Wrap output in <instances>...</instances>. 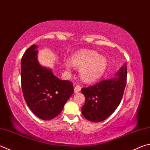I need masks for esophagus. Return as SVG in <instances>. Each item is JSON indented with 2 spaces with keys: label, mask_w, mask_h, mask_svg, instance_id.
<instances>
[{
  "label": "esophagus",
  "mask_w": 150,
  "mask_h": 150,
  "mask_svg": "<svg viewBox=\"0 0 150 150\" xmlns=\"http://www.w3.org/2000/svg\"><path fill=\"white\" fill-rule=\"evenodd\" d=\"M81 89V86L80 85H76L74 88L75 93H77V92H80Z\"/></svg>",
  "instance_id": "1"
}]
</instances>
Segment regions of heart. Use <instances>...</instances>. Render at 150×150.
Returning <instances> with one entry per match:
<instances>
[{"label":"heart","mask_w":150,"mask_h":150,"mask_svg":"<svg viewBox=\"0 0 150 150\" xmlns=\"http://www.w3.org/2000/svg\"><path fill=\"white\" fill-rule=\"evenodd\" d=\"M73 66L81 68L80 76L86 83H92L98 79L105 71L108 62L104 57L100 56L96 52L82 50L73 54L71 58ZM67 70L71 69V64L65 62Z\"/></svg>","instance_id":"obj_1"}]
</instances>
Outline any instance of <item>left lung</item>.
I'll list each match as a JSON object with an SVG mask.
<instances>
[{"instance_id": "left-lung-1", "label": "left lung", "mask_w": 150, "mask_h": 150, "mask_svg": "<svg viewBox=\"0 0 150 150\" xmlns=\"http://www.w3.org/2000/svg\"><path fill=\"white\" fill-rule=\"evenodd\" d=\"M127 75L125 64L116 73L115 77L81 89L85 97V103L81 109L85 119L92 122H101L114 112L123 96Z\"/></svg>"}]
</instances>
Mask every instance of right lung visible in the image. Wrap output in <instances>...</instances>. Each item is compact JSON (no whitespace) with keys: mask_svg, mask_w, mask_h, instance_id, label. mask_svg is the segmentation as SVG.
Returning <instances> with one entry per match:
<instances>
[{"mask_svg":"<svg viewBox=\"0 0 150 150\" xmlns=\"http://www.w3.org/2000/svg\"><path fill=\"white\" fill-rule=\"evenodd\" d=\"M37 46L33 45L21 61V88L30 110L42 120H50L62 112L73 94V83L62 81L37 59Z\"/></svg>","mask_w":150,"mask_h":150,"instance_id":"right-lung-1","label":"right lung"}]
</instances>
